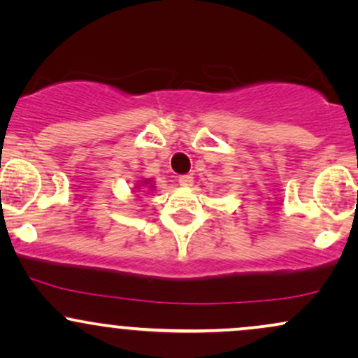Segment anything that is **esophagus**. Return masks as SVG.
I'll return each instance as SVG.
<instances>
[{"instance_id": "1", "label": "esophagus", "mask_w": 358, "mask_h": 358, "mask_svg": "<svg viewBox=\"0 0 358 358\" xmlns=\"http://www.w3.org/2000/svg\"><path fill=\"white\" fill-rule=\"evenodd\" d=\"M178 183L182 185V187H192L193 176H192V175H182V176H178Z\"/></svg>"}]
</instances>
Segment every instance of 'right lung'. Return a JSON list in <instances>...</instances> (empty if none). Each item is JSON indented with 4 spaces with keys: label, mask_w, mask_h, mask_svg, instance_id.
I'll return each mask as SVG.
<instances>
[{
    "label": "right lung",
    "mask_w": 358,
    "mask_h": 358,
    "mask_svg": "<svg viewBox=\"0 0 358 358\" xmlns=\"http://www.w3.org/2000/svg\"><path fill=\"white\" fill-rule=\"evenodd\" d=\"M151 188H153V187H151Z\"/></svg>",
    "instance_id": "add662e5"
}]
</instances>
